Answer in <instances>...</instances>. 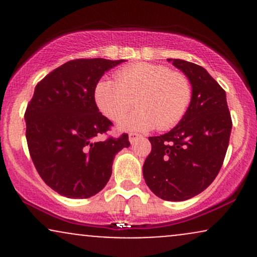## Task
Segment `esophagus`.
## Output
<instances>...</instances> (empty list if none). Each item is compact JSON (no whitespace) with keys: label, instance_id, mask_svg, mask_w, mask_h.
<instances>
[{"label":"esophagus","instance_id":"1","mask_svg":"<svg viewBox=\"0 0 257 257\" xmlns=\"http://www.w3.org/2000/svg\"><path fill=\"white\" fill-rule=\"evenodd\" d=\"M140 138H141V135L137 134V133H131V134H129V141H131L132 145H133V144H134V143H137V141H138Z\"/></svg>","mask_w":257,"mask_h":257}]
</instances>
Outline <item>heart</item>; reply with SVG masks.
<instances>
[{"instance_id":"obj_1","label":"heart","mask_w":257,"mask_h":257,"mask_svg":"<svg viewBox=\"0 0 257 257\" xmlns=\"http://www.w3.org/2000/svg\"><path fill=\"white\" fill-rule=\"evenodd\" d=\"M116 81L104 78L95 85L99 110L110 119H118L134 104L139 108L120 119L122 131L146 132L158 125L173 128L184 118L192 99L190 81L164 65L138 63L120 69Z\"/></svg>"}]
</instances>
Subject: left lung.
<instances>
[{"label":"left lung","mask_w":257,"mask_h":257,"mask_svg":"<svg viewBox=\"0 0 257 257\" xmlns=\"http://www.w3.org/2000/svg\"><path fill=\"white\" fill-rule=\"evenodd\" d=\"M187 76L192 99L184 118L170 132L150 137L151 153L144 179L156 196L182 202L205 190L219 174L232 131L226 91L204 67L168 59Z\"/></svg>","instance_id":"8db88e82"}]
</instances>
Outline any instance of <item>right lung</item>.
Wrapping results in <instances>:
<instances>
[{"mask_svg":"<svg viewBox=\"0 0 257 257\" xmlns=\"http://www.w3.org/2000/svg\"><path fill=\"white\" fill-rule=\"evenodd\" d=\"M124 60L76 59L38 82L25 111L26 141L40 176L67 198H89L105 187L114 156L128 134L96 140L112 122L96 106L94 90L106 71Z\"/></svg>","mask_w":257,"mask_h":257,"instance_id":"right-lung-1","label":"right lung"}]
</instances>
